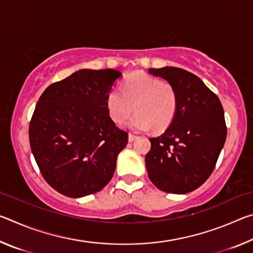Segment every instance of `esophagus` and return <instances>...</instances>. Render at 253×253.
I'll return each mask as SVG.
<instances>
[{
  "instance_id": "1",
  "label": "esophagus",
  "mask_w": 253,
  "mask_h": 253,
  "mask_svg": "<svg viewBox=\"0 0 253 253\" xmlns=\"http://www.w3.org/2000/svg\"><path fill=\"white\" fill-rule=\"evenodd\" d=\"M136 138H137V136L132 135V134H128V142H129V143L134 142V140H135Z\"/></svg>"
}]
</instances>
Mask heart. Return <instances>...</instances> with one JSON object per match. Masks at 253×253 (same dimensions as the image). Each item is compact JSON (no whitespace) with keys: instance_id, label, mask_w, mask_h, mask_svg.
<instances>
[{"instance_id":"b5f03b06","label":"heart","mask_w":253,"mask_h":253,"mask_svg":"<svg viewBox=\"0 0 253 253\" xmlns=\"http://www.w3.org/2000/svg\"><path fill=\"white\" fill-rule=\"evenodd\" d=\"M108 115L122 125L132 111L136 115L128 123L132 130L162 132L173 123L177 109V93L172 84L143 72L130 75L124 81L123 92L110 90L106 100Z\"/></svg>"}]
</instances>
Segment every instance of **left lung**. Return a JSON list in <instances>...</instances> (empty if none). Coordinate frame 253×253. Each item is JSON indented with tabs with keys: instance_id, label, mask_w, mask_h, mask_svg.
<instances>
[{
	"instance_id": "1",
	"label": "left lung",
	"mask_w": 253,
	"mask_h": 253,
	"mask_svg": "<svg viewBox=\"0 0 253 253\" xmlns=\"http://www.w3.org/2000/svg\"><path fill=\"white\" fill-rule=\"evenodd\" d=\"M177 93L176 115L158 137L149 138L145 157L148 177L158 190L185 194L200 187L213 172L226 138L224 111L215 93L184 69H149Z\"/></svg>"
}]
</instances>
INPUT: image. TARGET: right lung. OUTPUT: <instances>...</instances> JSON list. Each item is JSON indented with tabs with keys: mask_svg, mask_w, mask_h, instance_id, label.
I'll return each instance as SVG.
<instances>
[{
	"mask_svg": "<svg viewBox=\"0 0 253 253\" xmlns=\"http://www.w3.org/2000/svg\"><path fill=\"white\" fill-rule=\"evenodd\" d=\"M122 74L81 69L50 84L29 127L30 146L42 176L69 198L102 190L113 177L128 134L111 121L106 100Z\"/></svg>",
	"mask_w": 253,
	"mask_h": 253,
	"instance_id": "1",
	"label": "right lung"
}]
</instances>
